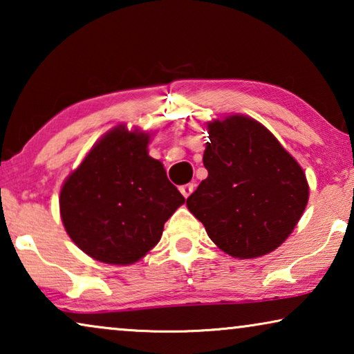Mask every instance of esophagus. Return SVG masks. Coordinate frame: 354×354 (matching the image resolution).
Returning a JSON list of instances; mask_svg holds the SVG:
<instances>
[{"instance_id": "1", "label": "esophagus", "mask_w": 354, "mask_h": 354, "mask_svg": "<svg viewBox=\"0 0 354 354\" xmlns=\"http://www.w3.org/2000/svg\"><path fill=\"white\" fill-rule=\"evenodd\" d=\"M193 188H195V185H193V183H185V185H182V187H180V192H182V195L185 196V198H188V196L192 195Z\"/></svg>"}]
</instances>
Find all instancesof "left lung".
Segmentation results:
<instances>
[{
  "instance_id": "8db88e82",
  "label": "left lung",
  "mask_w": 354,
  "mask_h": 354,
  "mask_svg": "<svg viewBox=\"0 0 354 354\" xmlns=\"http://www.w3.org/2000/svg\"><path fill=\"white\" fill-rule=\"evenodd\" d=\"M207 133V177L187 198V207L224 253L240 259L270 253L288 239L308 205L301 166L248 115L214 119Z\"/></svg>"
}]
</instances>
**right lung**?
Masks as SVG:
<instances>
[{
  "mask_svg": "<svg viewBox=\"0 0 354 354\" xmlns=\"http://www.w3.org/2000/svg\"><path fill=\"white\" fill-rule=\"evenodd\" d=\"M149 138L151 133L118 125L93 145L61 188L67 235L101 263H137L185 203L162 162L148 154Z\"/></svg>",
  "mask_w": 354,
  "mask_h": 354,
  "instance_id": "1",
  "label": "right lung"
}]
</instances>
